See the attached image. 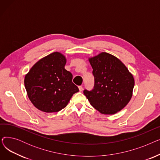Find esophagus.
<instances>
[{
  "label": "esophagus",
  "instance_id": "1",
  "mask_svg": "<svg viewBox=\"0 0 160 160\" xmlns=\"http://www.w3.org/2000/svg\"><path fill=\"white\" fill-rule=\"evenodd\" d=\"M78 89H79V91H83V87H82V86H78Z\"/></svg>",
  "mask_w": 160,
  "mask_h": 160
}]
</instances>
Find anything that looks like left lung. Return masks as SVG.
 Returning a JSON list of instances; mask_svg holds the SVG:
<instances>
[{
  "label": "left lung",
  "instance_id": "obj_1",
  "mask_svg": "<svg viewBox=\"0 0 160 160\" xmlns=\"http://www.w3.org/2000/svg\"><path fill=\"white\" fill-rule=\"evenodd\" d=\"M93 68L95 85L83 93L91 105L100 113L112 115L121 111L132 97L134 78L127 67L118 58L101 52L89 58Z\"/></svg>",
  "mask_w": 160,
  "mask_h": 160
}]
</instances>
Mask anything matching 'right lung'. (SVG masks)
I'll use <instances>...</instances> for the list:
<instances>
[{
    "instance_id": "obj_1",
    "label": "right lung",
    "mask_w": 160,
    "mask_h": 160,
    "mask_svg": "<svg viewBox=\"0 0 160 160\" xmlns=\"http://www.w3.org/2000/svg\"><path fill=\"white\" fill-rule=\"evenodd\" d=\"M65 56L54 52L41 58L25 76L28 97L38 110L46 113L60 111L79 91L72 82V74L65 69Z\"/></svg>"
}]
</instances>
